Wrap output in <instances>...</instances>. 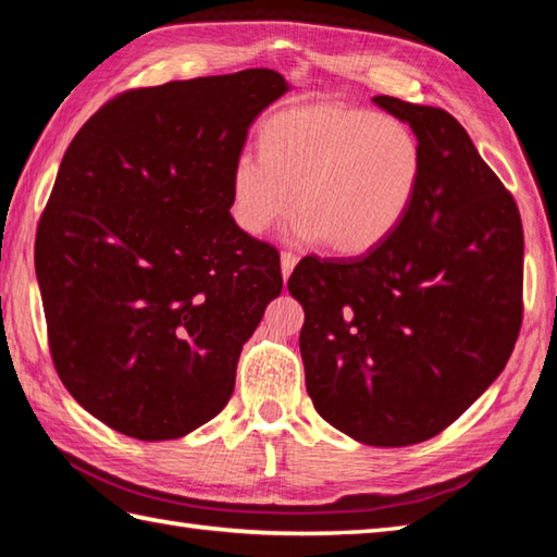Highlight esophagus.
Segmentation results:
<instances>
[{
  "mask_svg": "<svg viewBox=\"0 0 557 557\" xmlns=\"http://www.w3.org/2000/svg\"><path fill=\"white\" fill-rule=\"evenodd\" d=\"M299 263V258L294 256L292 251H285L280 256V265H282V277H285V282H287V277L292 275V270H294V265Z\"/></svg>",
  "mask_w": 557,
  "mask_h": 557,
  "instance_id": "obj_1",
  "label": "esophagus"
}]
</instances>
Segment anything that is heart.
<instances>
[{
    "instance_id": "b5f03b06",
    "label": "heart",
    "mask_w": 557,
    "mask_h": 557,
    "mask_svg": "<svg viewBox=\"0 0 557 557\" xmlns=\"http://www.w3.org/2000/svg\"><path fill=\"white\" fill-rule=\"evenodd\" d=\"M260 140L263 156L242 152L232 168V215L248 234L297 206V239L361 256L399 227L419 191L421 144L395 116L313 102L272 114Z\"/></svg>"
}]
</instances>
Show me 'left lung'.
<instances>
[{"label":"left lung","instance_id":"1","mask_svg":"<svg viewBox=\"0 0 557 557\" xmlns=\"http://www.w3.org/2000/svg\"><path fill=\"white\" fill-rule=\"evenodd\" d=\"M417 134L419 191L399 227L349 260L306 256L287 282L315 411L354 441L445 431L505 369L522 327L524 232L512 194L453 114L377 96Z\"/></svg>","mask_w":557,"mask_h":557}]
</instances>
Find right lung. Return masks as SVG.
Returning <instances> with one entry per match:
<instances>
[{"mask_svg":"<svg viewBox=\"0 0 557 557\" xmlns=\"http://www.w3.org/2000/svg\"><path fill=\"white\" fill-rule=\"evenodd\" d=\"M289 83L272 69L126 90L71 140L35 236L64 387L138 441L208 423L280 297L275 246L232 218L248 126Z\"/></svg>","mask_w":557,"mask_h":557,"instance_id":"1","label":"right lung"}]
</instances>
